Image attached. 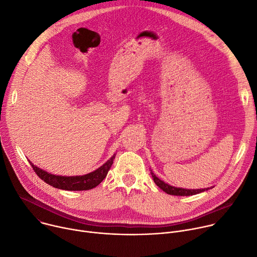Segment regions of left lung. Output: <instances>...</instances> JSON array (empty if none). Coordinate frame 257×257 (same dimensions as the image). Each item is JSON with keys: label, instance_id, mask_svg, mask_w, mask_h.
Instances as JSON below:
<instances>
[{"label": "left lung", "instance_id": "8db88e82", "mask_svg": "<svg viewBox=\"0 0 257 257\" xmlns=\"http://www.w3.org/2000/svg\"><path fill=\"white\" fill-rule=\"evenodd\" d=\"M151 174L153 176V179L155 181V183L159 186V188L164 191L166 194L168 195H172V196H193V195H197L200 193H203L205 191H208L211 188H206V189H198V190H190V189H182V188H176V186H172L166 182H164L163 180H161L159 177L156 176V174L151 170Z\"/></svg>", "mask_w": 257, "mask_h": 257}]
</instances>
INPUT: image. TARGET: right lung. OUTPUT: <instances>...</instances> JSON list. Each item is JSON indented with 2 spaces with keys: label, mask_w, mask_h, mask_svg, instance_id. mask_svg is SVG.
<instances>
[{
  "label": "right lung",
  "mask_w": 257,
  "mask_h": 257,
  "mask_svg": "<svg viewBox=\"0 0 257 257\" xmlns=\"http://www.w3.org/2000/svg\"><path fill=\"white\" fill-rule=\"evenodd\" d=\"M114 157L115 154H113L112 157L109 160H107L102 166H100L93 172L79 176L54 175L35 166L31 161L30 163L37 175L46 183L53 186V188L64 191H88L95 188V186H97L105 178L108 170L112 165Z\"/></svg>",
  "instance_id": "1"
}]
</instances>
